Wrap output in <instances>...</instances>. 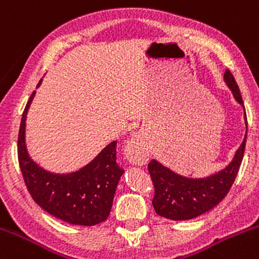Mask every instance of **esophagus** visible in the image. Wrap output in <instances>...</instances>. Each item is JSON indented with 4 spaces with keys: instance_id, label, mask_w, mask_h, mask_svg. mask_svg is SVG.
<instances>
[{
    "instance_id": "1",
    "label": "esophagus",
    "mask_w": 259,
    "mask_h": 259,
    "mask_svg": "<svg viewBox=\"0 0 259 259\" xmlns=\"http://www.w3.org/2000/svg\"><path fill=\"white\" fill-rule=\"evenodd\" d=\"M126 156L135 164H142L143 162L147 161L148 148L142 136H133L128 142H127Z\"/></svg>"
}]
</instances>
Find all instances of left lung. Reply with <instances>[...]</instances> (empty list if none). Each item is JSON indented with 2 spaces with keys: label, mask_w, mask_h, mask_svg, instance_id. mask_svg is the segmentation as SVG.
<instances>
[{
  "label": "left lung",
  "mask_w": 259,
  "mask_h": 259,
  "mask_svg": "<svg viewBox=\"0 0 259 259\" xmlns=\"http://www.w3.org/2000/svg\"><path fill=\"white\" fill-rule=\"evenodd\" d=\"M225 82L237 102L244 108L241 91L229 70L225 72ZM244 121L247 124L246 111ZM246 140L247 132L231 163L226 168L206 178L185 177L170 170L156 159H152L148 163V170L154 186L152 204L157 214L172 221H187L214 208L227 196L236 180L243 159Z\"/></svg>",
  "instance_id": "1"
}]
</instances>
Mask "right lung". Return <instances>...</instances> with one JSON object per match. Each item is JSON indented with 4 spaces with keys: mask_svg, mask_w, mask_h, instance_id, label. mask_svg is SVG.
I'll use <instances>...</instances> for the list:
<instances>
[{
    "mask_svg": "<svg viewBox=\"0 0 259 259\" xmlns=\"http://www.w3.org/2000/svg\"><path fill=\"white\" fill-rule=\"evenodd\" d=\"M39 79L37 87L41 84ZM31 95L22 113L18 133V163L33 201L53 217L71 225L95 226L107 220L114 192L124 170L117 164V141L106 146L89 164L72 173H52L39 167L26 147V118Z\"/></svg>",
    "mask_w": 259,
    "mask_h": 259,
    "instance_id": "1",
    "label": "right lung"
}]
</instances>
